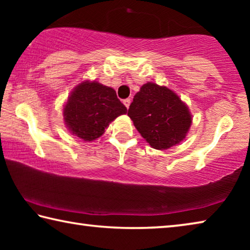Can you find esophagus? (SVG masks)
<instances>
[{
	"mask_svg": "<svg viewBox=\"0 0 250 250\" xmlns=\"http://www.w3.org/2000/svg\"><path fill=\"white\" fill-rule=\"evenodd\" d=\"M130 104H131V100L128 98V99H125L124 100V104L125 105L126 108H129V105H130Z\"/></svg>",
	"mask_w": 250,
	"mask_h": 250,
	"instance_id": "1",
	"label": "esophagus"
}]
</instances>
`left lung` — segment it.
<instances>
[{"label": "left lung", "instance_id": "8db88e82", "mask_svg": "<svg viewBox=\"0 0 250 250\" xmlns=\"http://www.w3.org/2000/svg\"><path fill=\"white\" fill-rule=\"evenodd\" d=\"M128 116L145 140L158 150L183 141L192 124L188 105L174 91L146 83L130 104Z\"/></svg>", "mask_w": 250, "mask_h": 250}]
</instances>
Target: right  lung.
Instances as JSON below:
<instances>
[{"label":"right lung","mask_w":250,"mask_h":250,"mask_svg":"<svg viewBox=\"0 0 250 250\" xmlns=\"http://www.w3.org/2000/svg\"><path fill=\"white\" fill-rule=\"evenodd\" d=\"M126 108L112 88L97 82H83L71 91L64 107L67 128L83 141H94Z\"/></svg>","instance_id":"add662e5"}]
</instances>
